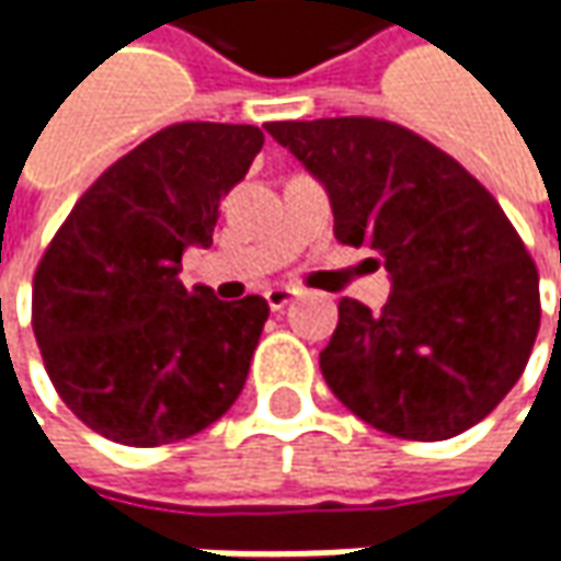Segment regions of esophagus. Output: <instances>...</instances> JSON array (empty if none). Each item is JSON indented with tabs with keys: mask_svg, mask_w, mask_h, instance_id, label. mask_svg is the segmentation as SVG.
<instances>
[{
	"mask_svg": "<svg viewBox=\"0 0 561 561\" xmlns=\"http://www.w3.org/2000/svg\"><path fill=\"white\" fill-rule=\"evenodd\" d=\"M265 299H268L271 312H280L284 306H290L293 299H296V290H293V287H271V290L265 293Z\"/></svg>",
	"mask_w": 561,
	"mask_h": 561,
	"instance_id": "1",
	"label": "esophagus"
}]
</instances>
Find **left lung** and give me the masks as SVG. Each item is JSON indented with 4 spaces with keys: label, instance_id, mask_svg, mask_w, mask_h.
Listing matches in <instances>:
<instances>
[{
    "label": "left lung",
    "instance_id": "8db88e82",
    "mask_svg": "<svg viewBox=\"0 0 561 561\" xmlns=\"http://www.w3.org/2000/svg\"><path fill=\"white\" fill-rule=\"evenodd\" d=\"M328 190L334 237L390 274L371 314L340 299L321 350L334 397L402 440H449L486 419L528 365L540 277L500 203L419 134L377 118L271 121Z\"/></svg>",
    "mask_w": 561,
    "mask_h": 561
}]
</instances>
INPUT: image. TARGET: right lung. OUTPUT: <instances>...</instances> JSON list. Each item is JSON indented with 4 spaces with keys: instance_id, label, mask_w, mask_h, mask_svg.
<instances>
[{
    "instance_id": "add662e5",
    "label": "right lung",
    "mask_w": 561,
    "mask_h": 561,
    "mask_svg": "<svg viewBox=\"0 0 561 561\" xmlns=\"http://www.w3.org/2000/svg\"><path fill=\"white\" fill-rule=\"evenodd\" d=\"M262 142L252 124L164 127L77 199L46 249L33 334L58 397L105 440H186L240 397L268 302L186 290L178 271L184 249L211 247Z\"/></svg>"
}]
</instances>
